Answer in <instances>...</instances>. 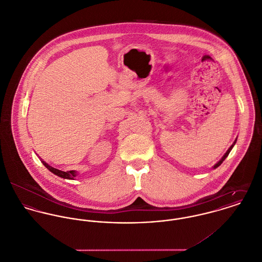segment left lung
I'll list each match as a JSON object with an SVG mask.
<instances>
[{
  "mask_svg": "<svg viewBox=\"0 0 262 262\" xmlns=\"http://www.w3.org/2000/svg\"><path fill=\"white\" fill-rule=\"evenodd\" d=\"M236 141H237V139L234 141V143H233L232 145H231V146H230V147L227 149V151L224 154V156L221 158V160H220L218 163H216V164L213 166V169H216V168H218V167H219V166H220V165L223 163V161H224V160H225V159L228 157V155H229V152L231 151V149H232L233 146H234L235 144H236Z\"/></svg>",
  "mask_w": 262,
  "mask_h": 262,
  "instance_id": "left-lung-1",
  "label": "left lung"
}]
</instances>
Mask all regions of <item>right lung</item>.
I'll list each match as a JSON object with an SVG mask.
<instances>
[{
    "mask_svg": "<svg viewBox=\"0 0 262 262\" xmlns=\"http://www.w3.org/2000/svg\"><path fill=\"white\" fill-rule=\"evenodd\" d=\"M41 162L43 163V165L50 171L52 172L53 174L58 176L60 178H63V179H68V180H74L75 177L77 176V172L76 171H69V172H63V171H60L58 169H55L51 166H49L46 162H44L42 159H40Z\"/></svg>",
    "mask_w": 262,
    "mask_h": 262,
    "instance_id": "1",
    "label": "right lung"
}]
</instances>
